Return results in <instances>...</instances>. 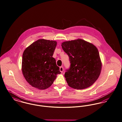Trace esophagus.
Masks as SVG:
<instances>
[{"label":"esophagus","mask_w":122,"mask_h":122,"mask_svg":"<svg viewBox=\"0 0 122 122\" xmlns=\"http://www.w3.org/2000/svg\"><path fill=\"white\" fill-rule=\"evenodd\" d=\"M64 71V68L63 67V66H61L60 67V71L61 73H62Z\"/></svg>","instance_id":"obj_1"}]
</instances>
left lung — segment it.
<instances>
[{
	"instance_id": "obj_1",
	"label": "left lung",
	"mask_w": 122,
	"mask_h": 122,
	"mask_svg": "<svg viewBox=\"0 0 122 122\" xmlns=\"http://www.w3.org/2000/svg\"><path fill=\"white\" fill-rule=\"evenodd\" d=\"M61 46L71 63L65 74L68 85L83 89L93 85L99 77L102 67L97 47L82 39L65 41Z\"/></svg>"
}]
</instances>
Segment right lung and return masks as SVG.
Segmentation results:
<instances>
[{"label":"right lung","mask_w":122,"mask_h":122,"mask_svg":"<svg viewBox=\"0 0 122 122\" xmlns=\"http://www.w3.org/2000/svg\"><path fill=\"white\" fill-rule=\"evenodd\" d=\"M54 41L40 39L31 44L22 54L23 75L29 84L43 90L50 87L60 74L52 57L57 46Z\"/></svg>","instance_id":"add662e5"}]
</instances>
